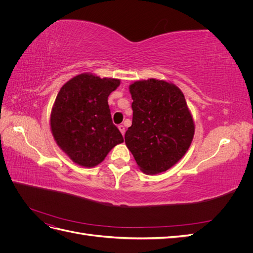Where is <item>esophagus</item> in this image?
<instances>
[{"label": "esophagus", "mask_w": 253, "mask_h": 253, "mask_svg": "<svg viewBox=\"0 0 253 253\" xmlns=\"http://www.w3.org/2000/svg\"><path fill=\"white\" fill-rule=\"evenodd\" d=\"M118 128H119V131L121 132V134H122V135H125V133H126V127H125V126L120 125V126H118Z\"/></svg>", "instance_id": "obj_1"}]
</instances>
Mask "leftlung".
<instances>
[{"mask_svg":"<svg viewBox=\"0 0 253 253\" xmlns=\"http://www.w3.org/2000/svg\"><path fill=\"white\" fill-rule=\"evenodd\" d=\"M133 121L125 140L139 169L166 172L185 156L195 132L185 96L172 82L151 78L133 82Z\"/></svg>","mask_w":253,"mask_h":253,"instance_id":"1","label":"left lung"}]
</instances>
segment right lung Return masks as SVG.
Wrapping results in <instances>:
<instances>
[{
  "label": "right lung",
  "mask_w": 253,
  "mask_h": 253,
  "mask_svg": "<svg viewBox=\"0 0 253 253\" xmlns=\"http://www.w3.org/2000/svg\"><path fill=\"white\" fill-rule=\"evenodd\" d=\"M120 80L83 73L60 88L50 113L53 139L75 164L94 168L124 137L113 124L108 98Z\"/></svg>",
  "instance_id": "obj_1"
}]
</instances>
